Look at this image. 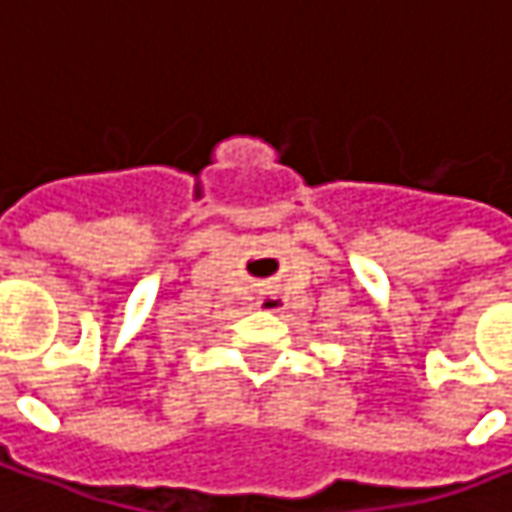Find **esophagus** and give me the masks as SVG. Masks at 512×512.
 <instances>
[{"label":"esophagus","instance_id":"esophagus-1","mask_svg":"<svg viewBox=\"0 0 512 512\" xmlns=\"http://www.w3.org/2000/svg\"><path fill=\"white\" fill-rule=\"evenodd\" d=\"M259 306L268 311H276L279 306H282V300H279V294H276V291H265V294L259 297Z\"/></svg>","mask_w":512,"mask_h":512}]
</instances>
